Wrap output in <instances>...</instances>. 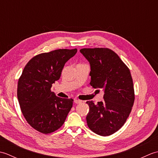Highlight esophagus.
<instances>
[{
  "instance_id": "obj_1",
  "label": "esophagus",
  "mask_w": 158,
  "mask_h": 158,
  "mask_svg": "<svg viewBox=\"0 0 158 158\" xmlns=\"http://www.w3.org/2000/svg\"><path fill=\"white\" fill-rule=\"evenodd\" d=\"M74 102H75L76 104H79V103H81L82 102V100H79V99H77V98H75V100H74Z\"/></svg>"
}]
</instances>
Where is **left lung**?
I'll use <instances>...</instances> for the list:
<instances>
[{"label":"left lung","instance_id":"1","mask_svg":"<svg viewBox=\"0 0 158 158\" xmlns=\"http://www.w3.org/2000/svg\"><path fill=\"white\" fill-rule=\"evenodd\" d=\"M91 68V85L102 88L104 100L95 105L88 101L89 128L97 135H113L126 122L135 102L133 81L129 69L116 53L108 48L80 49Z\"/></svg>","mask_w":158,"mask_h":158}]
</instances>
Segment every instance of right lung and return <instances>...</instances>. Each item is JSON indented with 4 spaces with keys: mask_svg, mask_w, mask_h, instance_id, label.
Wrapping results in <instances>:
<instances>
[{
    "mask_svg": "<svg viewBox=\"0 0 158 158\" xmlns=\"http://www.w3.org/2000/svg\"><path fill=\"white\" fill-rule=\"evenodd\" d=\"M77 52V49H60L36 55L27 63L18 80L17 94L23 115L43 134L59 129L72 108V98H59L51 88Z\"/></svg>",
    "mask_w": 158,
    "mask_h": 158,
    "instance_id": "add662e5",
    "label": "right lung"
}]
</instances>
